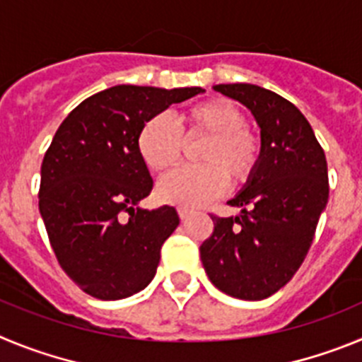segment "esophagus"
Masks as SVG:
<instances>
[{"label":"esophagus","mask_w":362,"mask_h":362,"mask_svg":"<svg viewBox=\"0 0 362 362\" xmlns=\"http://www.w3.org/2000/svg\"><path fill=\"white\" fill-rule=\"evenodd\" d=\"M191 214H193V211L185 209V207H178V216H180V220H187Z\"/></svg>","instance_id":"obj_1"}]
</instances>
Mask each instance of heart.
Returning a JSON list of instances; mask_svg holds the SVG:
<instances>
[{"label":"heart","mask_w":362,"mask_h":362,"mask_svg":"<svg viewBox=\"0 0 362 362\" xmlns=\"http://www.w3.org/2000/svg\"><path fill=\"white\" fill-rule=\"evenodd\" d=\"M182 132L168 115L148 119L136 135V149L151 171H168L184 153V139L205 136L198 151L202 165H185L165 175L157 185L162 202L182 207H200L220 197L233 184H245L259 162L262 142L249 128L247 117L236 104L211 99L194 104L180 115Z\"/></svg>","instance_id":"obj_1"}]
</instances>
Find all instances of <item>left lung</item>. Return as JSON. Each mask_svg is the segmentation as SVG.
<instances>
[{"mask_svg": "<svg viewBox=\"0 0 362 362\" xmlns=\"http://www.w3.org/2000/svg\"><path fill=\"white\" fill-rule=\"evenodd\" d=\"M242 103L262 129L252 177L227 204L238 216L211 214L214 230L200 258L218 291L259 301L291 281L314 240L328 202V169L312 126L294 104L256 84H216Z\"/></svg>", "mask_w": 362, "mask_h": 362, "instance_id": "obj_1", "label": "left lung"}]
</instances>
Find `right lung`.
<instances>
[{
  "label": "right lung",
  "mask_w": 362,
  "mask_h": 362,
  "mask_svg": "<svg viewBox=\"0 0 362 362\" xmlns=\"http://www.w3.org/2000/svg\"><path fill=\"white\" fill-rule=\"evenodd\" d=\"M202 92L119 84L83 100L55 132L41 164L39 213L55 258L86 294L124 299L155 278L180 218L169 205L139 207L153 180L136 135L148 119Z\"/></svg>",
  "instance_id": "right-lung-1"
}]
</instances>
